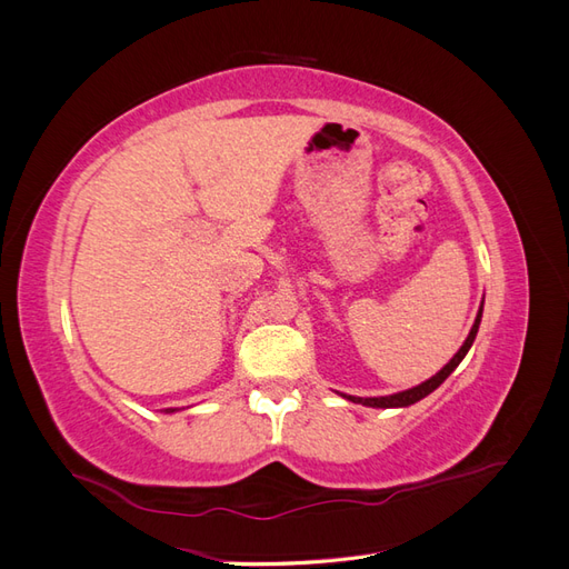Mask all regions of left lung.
Instances as JSON below:
<instances>
[{"label":"left lung","instance_id":"1","mask_svg":"<svg viewBox=\"0 0 569 569\" xmlns=\"http://www.w3.org/2000/svg\"><path fill=\"white\" fill-rule=\"evenodd\" d=\"M480 318H482V307H480V311H478V316H476V323H473V328H470V332H468L466 342L461 345V350L456 352V355L449 359V365H445V369H439L432 379H427V381H422L420 386H415V389L400 391V393H393V396H379V398H357V396H345V393H342V398L352 400V403H362V406H367V408H406V406L418 403V400H422L425 396H429V393H432L435 389H439V386L447 381L449 373H451L456 367L461 365V359L468 355L470 345H473V340H476V336H478Z\"/></svg>","mask_w":569,"mask_h":569}]
</instances>
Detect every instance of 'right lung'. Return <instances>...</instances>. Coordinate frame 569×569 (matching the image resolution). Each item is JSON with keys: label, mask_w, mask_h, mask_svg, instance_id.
<instances>
[{"label": "right lung", "mask_w": 569, "mask_h": 569, "mask_svg": "<svg viewBox=\"0 0 569 569\" xmlns=\"http://www.w3.org/2000/svg\"><path fill=\"white\" fill-rule=\"evenodd\" d=\"M166 412H173V410H171V408H169V410H166Z\"/></svg>", "instance_id": "right-lung-1"}]
</instances>
